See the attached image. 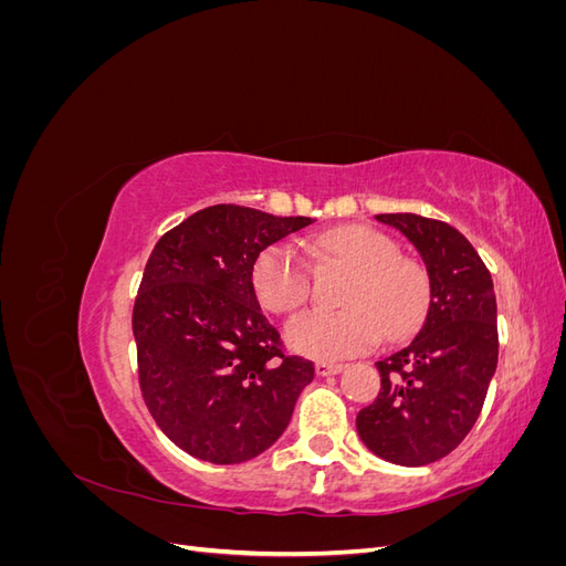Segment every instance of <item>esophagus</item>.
Here are the masks:
<instances>
[{
    "label": "esophagus",
    "instance_id": "obj_1",
    "mask_svg": "<svg viewBox=\"0 0 566 566\" xmlns=\"http://www.w3.org/2000/svg\"><path fill=\"white\" fill-rule=\"evenodd\" d=\"M342 368V364H333V361H318L316 364V373L321 375V378H328V375H337Z\"/></svg>",
    "mask_w": 566,
    "mask_h": 566
}]
</instances>
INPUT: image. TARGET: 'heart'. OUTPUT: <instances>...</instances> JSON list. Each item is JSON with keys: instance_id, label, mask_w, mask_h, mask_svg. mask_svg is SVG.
<instances>
[{"instance_id": "1", "label": "heart", "mask_w": 566, "mask_h": 566, "mask_svg": "<svg viewBox=\"0 0 566 566\" xmlns=\"http://www.w3.org/2000/svg\"><path fill=\"white\" fill-rule=\"evenodd\" d=\"M323 262L354 266L342 304L345 310H316L287 325L290 347L314 358H345L378 345L382 333L397 339L413 333L430 306L427 271L399 254L397 243L370 227H339L314 238ZM256 300L273 314H293L312 295V266L290 241L273 243L252 264Z\"/></svg>"}]
</instances>
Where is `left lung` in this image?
I'll return each instance as SVG.
<instances>
[{
    "label": "left lung",
    "instance_id": "left-lung-1",
    "mask_svg": "<svg viewBox=\"0 0 566 566\" xmlns=\"http://www.w3.org/2000/svg\"><path fill=\"white\" fill-rule=\"evenodd\" d=\"M418 248L430 273V310L408 347L382 361L380 391L358 410L366 447L406 468L430 465L470 434L499 364L493 281L482 256L447 221L375 214Z\"/></svg>",
    "mask_w": 566,
    "mask_h": 566
}]
</instances>
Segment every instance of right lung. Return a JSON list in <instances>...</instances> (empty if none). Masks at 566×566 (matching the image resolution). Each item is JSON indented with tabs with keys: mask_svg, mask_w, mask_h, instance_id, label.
Returning <instances> with one entry per match:
<instances>
[{
	"mask_svg": "<svg viewBox=\"0 0 566 566\" xmlns=\"http://www.w3.org/2000/svg\"><path fill=\"white\" fill-rule=\"evenodd\" d=\"M310 224L212 205L153 248L132 314L139 387L188 455L235 465L264 453L314 380V364L285 354L252 287L260 252Z\"/></svg>",
	"mask_w": 566,
	"mask_h": 566,
	"instance_id": "obj_1",
	"label": "right lung"
}]
</instances>
